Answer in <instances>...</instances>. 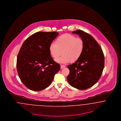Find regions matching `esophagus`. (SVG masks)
<instances>
[{
  "label": "esophagus",
  "mask_w": 121,
  "mask_h": 121,
  "mask_svg": "<svg viewBox=\"0 0 121 121\" xmlns=\"http://www.w3.org/2000/svg\"><path fill=\"white\" fill-rule=\"evenodd\" d=\"M65 67H66V66H65L64 65H60V68L61 69H63V68H64Z\"/></svg>",
  "instance_id": "obj_1"
}]
</instances>
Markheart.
Here are the masks:
<instances>
[{
	"instance_id": "1",
	"label": "heart",
	"mask_w": 121,
	"mask_h": 121,
	"mask_svg": "<svg viewBox=\"0 0 121 121\" xmlns=\"http://www.w3.org/2000/svg\"><path fill=\"white\" fill-rule=\"evenodd\" d=\"M84 42L80 38H76L73 35L65 34L59 36L55 43H52L49 47L50 55L56 60L61 54V57L56 60L58 62H74L77 60L83 52Z\"/></svg>"
}]
</instances>
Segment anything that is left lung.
Wrapping results in <instances>:
<instances>
[{
  "mask_svg": "<svg viewBox=\"0 0 121 121\" xmlns=\"http://www.w3.org/2000/svg\"><path fill=\"white\" fill-rule=\"evenodd\" d=\"M72 33L82 38L84 42V48L80 58L68 66L70 73L67 80L71 86L84 90L93 86L100 78L104 67V52L91 35L82 30H76Z\"/></svg>",
  "mask_w": 121,
  "mask_h": 121,
  "instance_id": "left-lung-1",
  "label": "left lung"
}]
</instances>
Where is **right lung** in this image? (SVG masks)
<instances>
[{
    "mask_svg": "<svg viewBox=\"0 0 121 121\" xmlns=\"http://www.w3.org/2000/svg\"><path fill=\"white\" fill-rule=\"evenodd\" d=\"M58 35L55 32H37L22 44L17 55V69L20 79L28 89L39 91L47 88L60 70L49 50Z\"/></svg>",
    "mask_w": 121,
    "mask_h": 121,
    "instance_id": "right-lung-1",
    "label": "right lung"
}]
</instances>
